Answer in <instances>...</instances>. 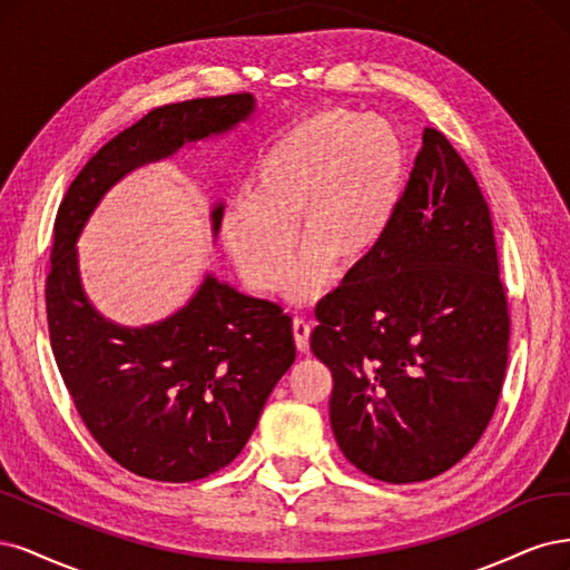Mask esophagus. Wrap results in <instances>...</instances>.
Returning a JSON list of instances; mask_svg holds the SVG:
<instances>
[{"mask_svg":"<svg viewBox=\"0 0 570 570\" xmlns=\"http://www.w3.org/2000/svg\"><path fill=\"white\" fill-rule=\"evenodd\" d=\"M293 338H296V347L301 353H307L309 347V324L301 317L293 320Z\"/></svg>","mask_w":570,"mask_h":570,"instance_id":"1","label":"esophagus"}]
</instances>
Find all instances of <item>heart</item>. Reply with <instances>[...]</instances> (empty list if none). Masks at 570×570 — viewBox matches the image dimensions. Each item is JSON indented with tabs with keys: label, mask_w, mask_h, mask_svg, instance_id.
I'll list each match as a JSON object with an SVG mask.
<instances>
[{
	"label": "heart",
	"mask_w": 570,
	"mask_h": 570,
	"mask_svg": "<svg viewBox=\"0 0 570 570\" xmlns=\"http://www.w3.org/2000/svg\"><path fill=\"white\" fill-rule=\"evenodd\" d=\"M405 187V141L383 116L317 111L274 139L255 160L250 196H234L219 236L253 291L279 286L312 303L332 286L336 263L355 267L383 242Z\"/></svg>",
	"instance_id": "heart-1"
}]
</instances>
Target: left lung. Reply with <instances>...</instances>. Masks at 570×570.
I'll list each match as a JSON object with an SVG mask.
<instances>
[{"mask_svg": "<svg viewBox=\"0 0 570 570\" xmlns=\"http://www.w3.org/2000/svg\"><path fill=\"white\" fill-rule=\"evenodd\" d=\"M334 438L385 483L435 479L479 443L509 343L492 219L448 137L426 127L379 248L317 307Z\"/></svg>", "mask_w": 570, "mask_h": 570, "instance_id": "1", "label": "left lung"}]
</instances>
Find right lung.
Masks as SVG:
<instances>
[{"mask_svg": "<svg viewBox=\"0 0 570 570\" xmlns=\"http://www.w3.org/2000/svg\"><path fill=\"white\" fill-rule=\"evenodd\" d=\"M253 114V95L160 106L99 149L59 206L47 277L51 351L89 433L141 479L189 483L234 462L296 360L291 317L206 272L173 315L118 324L85 293L78 238L122 177L227 137ZM223 213L219 198L210 208L213 238Z\"/></svg>", "mask_w": 570, "mask_h": 570, "instance_id": "right-lung-1", "label": "right lung"}]
</instances>
